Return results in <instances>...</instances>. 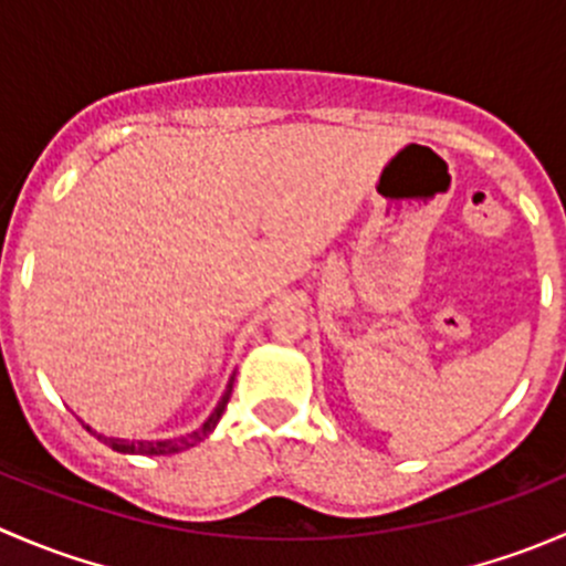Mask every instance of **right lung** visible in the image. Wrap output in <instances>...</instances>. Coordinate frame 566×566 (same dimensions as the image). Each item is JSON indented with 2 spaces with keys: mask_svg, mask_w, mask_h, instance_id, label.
<instances>
[{
  "mask_svg": "<svg viewBox=\"0 0 566 566\" xmlns=\"http://www.w3.org/2000/svg\"><path fill=\"white\" fill-rule=\"evenodd\" d=\"M232 380H235V378H232ZM232 380H230V386H227L221 402L216 405V410L210 413V419L205 421V424L199 427L197 432H188V436H182V438H172V441H119V438H106V436H98V432H95V436H98L101 441L106 443V447H112L114 452H125V454H177V452H186V449L197 447L199 441H205V438L210 436V430L216 427V421L221 419L227 402H230ZM87 430H90V427H87ZM90 432H93V430H90Z\"/></svg>",
  "mask_w": 566,
  "mask_h": 566,
  "instance_id": "obj_1",
  "label": "right lung"
}]
</instances>
